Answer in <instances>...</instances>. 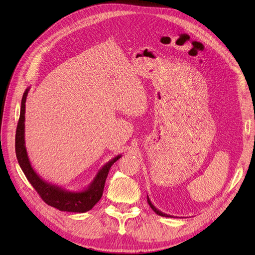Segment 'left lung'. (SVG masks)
I'll return each mask as SVG.
<instances>
[{"label": "left lung", "instance_id": "obj_1", "mask_svg": "<svg viewBox=\"0 0 255 255\" xmlns=\"http://www.w3.org/2000/svg\"><path fill=\"white\" fill-rule=\"evenodd\" d=\"M148 204L150 205V207L152 208V210L156 213V214H158V215H160V216H163V217H169V215H167V214H164V213H162L161 211H159L158 209H156L155 207H154V205L151 203V200H150V198H149V196H148Z\"/></svg>", "mask_w": 255, "mask_h": 255}]
</instances>
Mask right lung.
Returning a JSON list of instances; mask_svg holds the SVG:
<instances>
[{
    "label": "right lung",
    "instance_id": "right-lung-1",
    "mask_svg": "<svg viewBox=\"0 0 255 255\" xmlns=\"http://www.w3.org/2000/svg\"><path fill=\"white\" fill-rule=\"evenodd\" d=\"M29 90L30 89L25 90L21 99L20 115H19L18 123H17L16 134H15V153H16V158L20 168L22 169L24 176L31 183V185L34 187L37 193L48 206L64 212L85 213L87 211H90L100 200L110 168L117 161V160L121 158V155H118L117 157L113 158L111 161L107 162L98 171L96 177L94 178L93 182L84 191H78V192L68 191V190L63 189L62 187L52 185L42 180L33 169L28 154H26L25 145H24L25 100H26V96H28Z\"/></svg>",
    "mask_w": 255,
    "mask_h": 255
}]
</instances>
